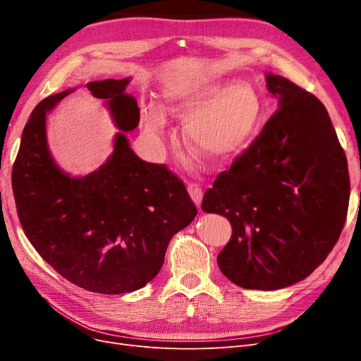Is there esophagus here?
Segmentation results:
<instances>
[{
    "instance_id": "1",
    "label": "esophagus",
    "mask_w": 361,
    "mask_h": 361,
    "mask_svg": "<svg viewBox=\"0 0 361 361\" xmlns=\"http://www.w3.org/2000/svg\"><path fill=\"white\" fill-rule=\"evenodd\" d=\"M187 192H188V195H190V197L193 199V202L196 203V206L200 207V203H202V199H203L202 188L197 184L192 183V184L187 185Z\"/></svg>"
}]
</instances>
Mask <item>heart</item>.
<instances>
[{
  "mask_svg": "<svg viewBox=\"0 0 361 361\" xmlns=\"http://www.w3.org/2000/svg\"><path fill=\"white\" fill-rule=\"evenodd\" d=\"M168 109L185 117V139L214 162H225L247 149L255 140L263 102L247 83L225 79L180 78L164 86ZM146 130L157 137L166 127L165 108L147 101L143 108Z\"/></svg>",
  "mask_w": 361,
  "mask_h": 361,
  "instance_id": "1",
  "label": "heart"
}]
</instances>
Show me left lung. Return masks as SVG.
I'll return each instance as SVG.
<instances>
[{
    "instance_id": "8db88e82",
    "label": "left lung",
    "mask_w": 361,
    "mask_h": 361,
    "mask_svg": "<svg viewBox=\"0 0 361 361\" xmlns=\"http://www.w3.org/2000/svg\"><path fill=\"white\" fill-rule=\"evenodd\" d=\"M278 111L230 169L207 188L202 211L231 222L221 272L245 290L272 291L307 278L347 218V158L314 94L267 73Z\"/></svg>"
}]
</instances>
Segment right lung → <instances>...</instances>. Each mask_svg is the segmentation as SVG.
Segmentation results:
<instances>
[{
	"label": "right lung",
	"mask_w": 361,
	"mask_h": 361,
	"mask_svg": "<svg viewBox=\"0 0 361 361\" xmlns=\"http://www.w3.org/2000/svg\"><path fill=\"white\" fill-rule=\"evenodd\" d=\"M130 78L89 82L120 130L109 158L93 173L73 177L54 161L47 114L74 89L35 106L13 166V193L23 231L36 252L74 286L101 294L145 287L161 271L169 240L197 209L165 165L140 159L126 133L139 124Z\"/></svg>",
	"instance_id": "add662e5"
}]
</instances>
